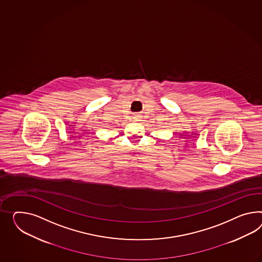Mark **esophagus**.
I'll list each match as a JSON object with an SVG mask.
<instances>
[{
	"mask_svg": "<svg viewBox=\"0 0 262 262\" xmlns=\"http://www.w3.org/2000/svg\"><path fill=\"white\" fill-rule=\"evenodd\" d=\"M138 118H139V117H138V116H136V117H135V120H138Z\"/></svg>",
	"mask_w": 262,
	"mask_h": 262,
	"instance_id": "obj_1",
	"label": "esophagus"
}]
</instances>
